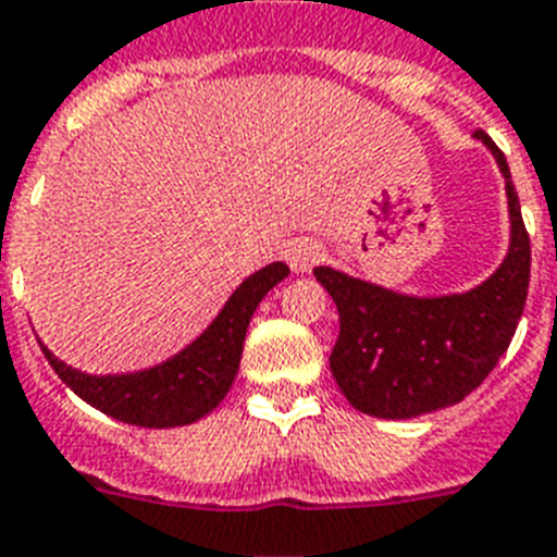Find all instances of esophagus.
I'll return each mask as SVG.
<instances>
[{
	"label": "esophagus",
	"mask_w": 557,
	"mask_h": 557,
	"mask_svg": "<svg viewBox=\"0 0 557 557\" xmlns=\"http://www.w3.org/2000/svg\"><path fill=\"white\" fill-rule=\"evenodd\" d=\"M284 258L296 273H310L319 261H322V247L313 238H293L284 247Z\"/></svg>",
	"instance_id": "esophagus-1"
}]
</instances>
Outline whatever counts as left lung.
<instances>
[{
	"label": "left lung",
	"mask_w": 557,
	"mask_h": 557,
	"mask_svg": "<svg viewBox=\"0 0 557 557\" xmlns=\"http://www.w3.org/2000/svg\"><path fill=\"white\" fill-rule=\"evenodd\" d=\"M474 137L492 149L509 195L511 244L495 275L460 296L413 299L331 267L313 270L339 310L331 371L356 411L408 420L460 403L495 371L515 336L527 305L532 247L504 152L483 128Z\"/></svg>",
	"instance_id": "1"
}]
</instances>
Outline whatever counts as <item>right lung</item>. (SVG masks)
Returning a JSON list of instances; mask_svg holds the SVG:
<instances>
[{"instance_id": "right-lung-1", "label": "right lung", "mask_w": 557, "mask_h": 557, "mask_svg": "<svg viewBox=\"0 0 557 557\" xmlns=\"http://www.w3.org/2000/svg\"><path fill=\"white\" fill-rule=\"evenodd\" d=\"M290 273V267L275 261L244 278L230 296L224 310L198 339L158 368L120 376H88L60 362L46 345H39L57 376L79 399L114 420L144 429H175L207 417L233 388L242 364L244 336L250 327L258 301Z\"/></svg>"}]
</instances>
